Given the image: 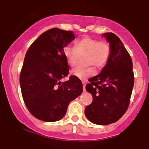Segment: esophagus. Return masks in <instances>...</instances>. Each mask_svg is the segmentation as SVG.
<instances>
[{
    "label": "esophagus",
    "instance_id": "esophagus-1",
    "mask_svg": "<svg viewBox=\"0 0 149 149\" xmlns=\"http://www.w3.org/2000/svg\"><path fill=\"white\" fill-rule=\"evenodd\" d=\"M86 82H87L86 80L82 81V84H83V85H84V91H85L86 90Z\"/></svg>",
    "mask_w": 149,
    "mask_h": 149
}]
</instances>
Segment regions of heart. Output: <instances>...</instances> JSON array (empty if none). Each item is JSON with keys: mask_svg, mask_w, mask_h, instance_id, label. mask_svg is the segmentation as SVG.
<instances>
[{"mask_svg": "<svg viewBox=\"0 0 149 149\" xmlns=\"http://www.w3.org/2000/svg\"><path fill=\"white\" fill-rule=\"evenodd\" d=\"M111 47L107 42H99L90 37H84L77 40L73 47L64 48L63 55L68 65L73 67L77 63L79 56L85 55L84 61L87 65L102 68L107 65L111 56ZM95 73L93 66L77 67L72 70V74L80 79H86Z\"/></svg>", "mask_w": 149, "mask_h": 149, "instance_id": "1", "label": "heart"}]
</instances>
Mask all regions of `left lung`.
<instances>
[{"label":"left lung","instance_id":"1","mask_svg":"<svg viewBox=\"0 0 149 149\" xmlns=\"http://www.w3.org/2000/svg\"><path fill=\"white\" fill-rule=\"evenodd\" d=\"M102 36L111 47V56L100 73L88 79L86 90L93 102L84 112L90 122L105 125L117 122L127 111L134 75L131 58L119 37L112 32Z\"/></svg>","mask_w":149,"mask_h":149}]
</instances>
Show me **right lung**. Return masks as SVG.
Masks as SVG:
<instances>
[{"label":"right lung","instance_id":"obj_1","mask_svg":"<svg viewBox=\"0 0 149 149\" xmlns=\"http://www.w3.org/2000/svg\"><path fill=\"white\" fill-rule=\"evenodd\" d=\"M73 40V31L52 28L42 33L25 55L19 79L22 97L30 113L40 120L62 119L70 102L83 91L76 76L61 81L69 71L64 47Z\"/></svg>","mask_w":149,"mask_h":149}]
</instances>
